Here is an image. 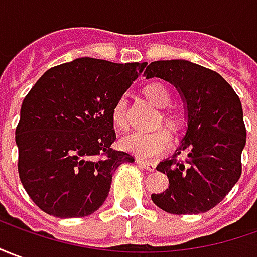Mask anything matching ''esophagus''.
I'll list each match as a JSON object with an SVG mask.
<instances>
[{
  "instance_id": "1",
  "label": "esophagus",
  "mask_w": 257,
  "mask_h": 257,
  "mask_svg": "<svg viewBox=\"0 0 257 257\" xmlns=\"http://www.w3.org/2000/svg\"><path fill=\"white\" fill-rule=\"evenodd\" d=\"M136 162H137L140 166H143L144 169L150 171V172H154V171H155V168H157V165H155L154 162H147V161H144V159L137 158L136 159Z\"/></svg>"
}]
</instances>
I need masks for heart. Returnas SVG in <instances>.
Returning <instances> with one entry per match:
<instances>
[{"label":"heart","instance_id":"b5f03b06","mask_svg":"<svg viewBox=\"0 0 257 257\" xmlns=\"http://www.w3.org/2000/svg\"><path fill=\"white\" fill-rule=\"evenodd\" d=\"M146 96L155 106L161 109L168 107L172 102V95L169 89L162 84L147 85ZM111 120L117 128L123 130L127 127V99L120 96L111 109ZM162 120L172 128H178L179 117L173 111L166 110L162 113ZM120 146L124 151L136 154L143 158H157L169 151L172 147V134L168 128H157L154 132H133L120 141Z\"/></svg>","mask_w":257,"mask_h":257}]
</instances>
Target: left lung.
I'll return each mask as SVG.
<instances>
[{
    "label": "left lung",
    "mask_w": 257,
    "mask_h": 257,
    "mask_svg": "<svg viewBox=\"0 0 257 257\" xmlns=\"http://www.w3.org/2000/svg\"><path fill=\"white\" fill-rule=\"evenodd\" d=\"M144 75L171 82L187 110L180 146L157 166L166 173L169 189L151 194L152 201L171 214L206 213L224 200L242 173L246 128L239 98L218 72L187 60L154 61Z\"/></svg>",
    "instance_id": "8db88e82"
}]
</instances>
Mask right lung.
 I'll list each match as a JSON object with an SVG mask.
<instances>
[{
  "mask_svg": "<svg viewBox=\"0 0 257 257\" xmlns=\"http://www.w3.org/2000/svg\"><path fill=\"white\" fill-rule=\"evenodd\" d=\"M144 67L77 58L47 70L25 96L15 130L18 172L44 213L91 215L107 197L113 172L134 162L111 148V109Z\"/></svg>",
  "mask_w": 257,
  "mask_h": 257,
  "instance_id": "right-lung-1",
  "label": "right lung"
}]
</instances>
